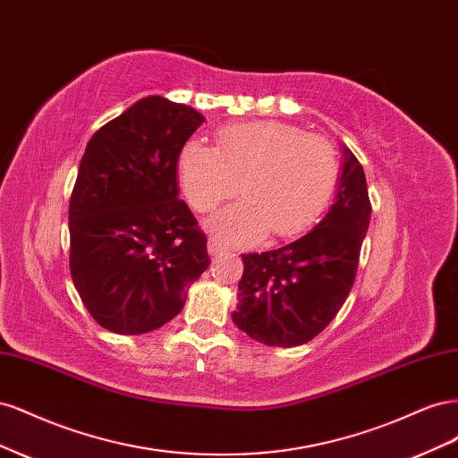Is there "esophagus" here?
<instances>
[{"label": "esophagus", "mask_w": 458, "mask_h": 458, "mask_svg": "<svg viewBox=\"0 0 458 458\" xmlns=\"http://www.w3.org/2000/svg\"><path fill=\"white\" fill-rule=\"evenodd\" d=\"M225 250V246H224V242L221 241H217V239H210L208 241V252H210V256H217V254H221Z\"/></svg>", "instance_id": "esophagus-1"}]
</instances>
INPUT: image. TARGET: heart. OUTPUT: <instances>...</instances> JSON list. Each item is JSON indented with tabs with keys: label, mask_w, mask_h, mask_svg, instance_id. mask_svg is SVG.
I'll return each mask as SVG.
<instances>
[{
	"label": "heart",
	"mask_w": 458,
	"mask_h": 458,
	"mask_svg": "<svg viewBox=\"0 0 458 458\" xmlns=\"http://www.w3.org/2000/svg\"><path fill=\"white\" fill-rule=\"evenodd\" d=\"M336 148L284 122L234 123L217 131V148L191 141L179 157V182L197 212H212L241 191L242 200L206 227L233 244L293 237L311 227L338 187Z\"/></svg>",
	"instance_id": "obj_1"
}]
</instances>
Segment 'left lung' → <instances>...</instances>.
<instances>
[{
  "label": "left lung",
  "mask_w": 458,
  "mask_h": 458,
  "mask_svg": "<svg viewBox=\"0 0 458 458\" xmlns=\"http://www.w3.org/2000/svg\"><path fill=\"white\" fill-rule=\"evenodd\" d=\"M335 204L318 224L286 246L242 254L233 323L276 348H294L323 332L348 298L370 224L363 165L344 147Z\"/></svg>",
  "instance_id": "left-lung-1"
}]
</instances>
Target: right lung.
<instances>
[{"mask_svg":"<svg viewBox=\"0 0 458 458\" xmlns=\"http://www.w3.org/2000/svg\"><path fill=\"white\" fill-rule=\"evenodd\" d=\"M204 116L150 95L95 131L68 208L71 275L91 317L145 335L183 310L210 266L206 237L179 200L177 158Z\"/></svg>","mask_w":458,"mask_h":458,"instance_id":"1","label":"right lung"}]
</instances>
